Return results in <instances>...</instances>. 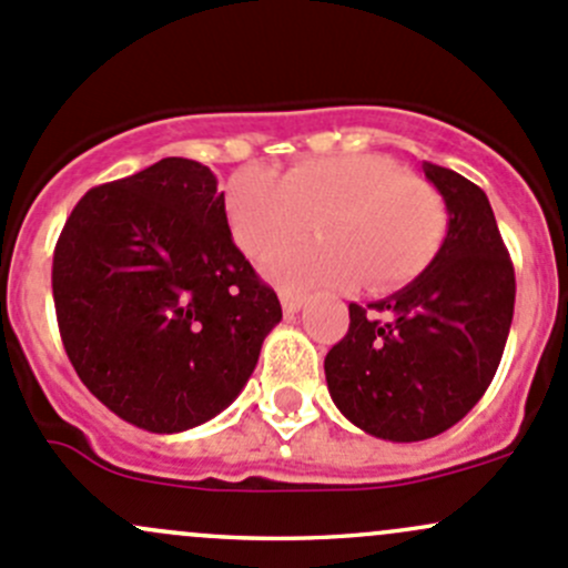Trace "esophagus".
Returning a JSON list of instances; mask_svg holds the SVG:
<instances>
[{
	"label": "esophagus",
	"mask_w": 568,
	"mask_h": 568,
	"mask_svg": "<svg viewBox=\"0 0 568 568\" xmlns=\"http://www.w3.org/2000/svg\"><path fill=\"white\" fill-rule=\"evenodd\" d=\"M278 301H282L284 314H295V312H301V306L306 303V295H303V292L278 290Z\"/></svg>",
	"instance_id": "esophagus-1"
}]
</instances>
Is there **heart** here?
<instances>
[{
  "mask_svg": "<svg viewBox=\"0 0 568 568\" xmlns=\"http://www.w3.org/2000/svg\"><path fill=\"white\" fill-rule=\"evenodd\" d=\"M224 204L235 243L254 260L297 243L314 224L320 243L267 260V276L286 290L355 278L394 290L435 260L448 230L440 191L383 155L312 158L278 180L245 169L226 185Z\"/></svg>",
  "mask_w": 568,
  "mask_h": 568,
  "instance_id": "b5f03b06",
  "label": "heart"
}]
</instances>
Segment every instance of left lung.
<instances>
[{
	"label": "left lung",
	"instance_id": "obj_1",
	"mask_svg": "<svg viewBox=\"0 0 568 568\" xmlns=\"http://www.w3.org/2000/svg\"><path fill=\"white\" fill-rule=\"evenodd\" d=\"M446 199L448 232L415 282L369 306L325 355L331 399L374 437L415 443L452 429L493 383L514 317V265L489 199L424 161Z\"/></svg>",
	"mask_w": 568,
	"mask_h": 568
}]
</instances>
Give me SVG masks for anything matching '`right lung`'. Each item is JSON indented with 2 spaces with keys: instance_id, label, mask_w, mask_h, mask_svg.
Here are the masks:
<instances>
[{
  "instance_id": "add662e5",
  "label": "right lung",
  "mask_w": 568,
  "mask_h": 568,
  "mask_svg": "<svg viewBox=\"0 0 568 568\" xmlns=\"http://www.w3.org/2000/svg\"><path fill=\"white\" fill-rule=\"evenodd\" d=\"M51 286L81 383L155 435L230 407L282 320L232 241L219 180L189 158L87 191L57 241Z\"/></svg>"
}]
</instances>
